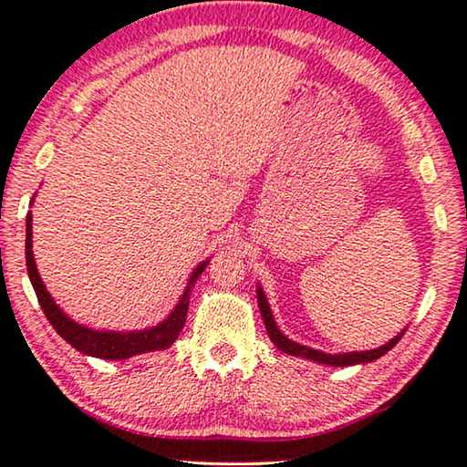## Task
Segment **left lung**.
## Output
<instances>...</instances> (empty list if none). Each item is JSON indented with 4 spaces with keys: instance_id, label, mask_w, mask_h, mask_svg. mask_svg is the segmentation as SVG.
I'll use <instances>...</instances> for the list:
<instances>
[{
    "instance_id": "left-lung-1",
    "label": "left lung",
    "mask_w": 467,
    "mask_h": 467,
    "mask_svg": "<svg viewBox=\"0 0 467 467\" xmlns=\"http://www.w3.org/2000/svg\"><path fill=\"white\" fill-rule=\"evenodd\" d=\"M256 301H259V309H261V316H263V322H265V328H267V335L269 339L274 341V346L282 349L284 354L288 356H299V358H306V360H312L317 364H328V367H351V364H367V362H373L377 358H381L383 354H388V351L396 346L398 341L402 339L404 335V328L402 333H398L394 339H389L385 346L377 348V349H367V351H348V354H327V351H320V349H314V348H307V346H301V343H296L293 339H288L286 335L282 333L278 328V324L274 320V314H272V307H269L267 303V296L263 293L261 284L256 286Z\"/></svg>"
}]
</instances>
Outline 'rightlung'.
<instances>
[{"label": "right lung", "instance_id": "right-lung-1", "mask_svg": "<svg viewBox=\"0 0 467 467\" xmlns=\"http://www.w3.org/2000/svg\"><path fill=\"white\" fill-rule=\"evenodd\" d=\"M36 198V195H33ZM31 213L26 214V244H25V256H26V274L36 290L39 306H42L46 317H48L52 328L69 343V346L82 351L86 356L103 358V360H126V358L147 354V351H161L168 349L177 341V337L185 327L187 320V307H189V295H192V286L195 280L200 278L208 261H202L200 265L193 267L192 275H189L187 286L181 295V299L166 320L155 324L151 328L143 330H99V328H88L84 324L71 320L63 309L57 306V301L52 299V295L46 290V284L39 278L36 259H33V229H31Z\"/></svg>", "mask_w": 467, "mask_h": 467}]
</instances>
